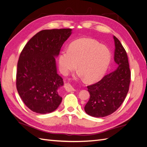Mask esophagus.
Wrapping results in <instances>:
<instances>
[{
    "instance_id": "34e87169",
    "label": "esophagus",
    "mask_w": 147,
    "mask_h": 147,
    "mask_svg": "<svg viewBox=\"0 0 147 147\" xmlns=\"http://www.w3.org/2000/svg\"><path fill=\"white\" fill-rule=\"evenodd\" d=\"M64 88L65 89V90L67 91H75V90L74 88L69 83L65 84V86H64Z\"/></svg>"
}]
</instances>
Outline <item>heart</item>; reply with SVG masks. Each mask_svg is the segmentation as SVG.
I'll return each mask as SVG.
<instances>
[{"instance_id":"1","label":"heart","mask_w":147,"mask_h":147,"mask_svg":"<svg viewBox=\"0 0 147 147\" xmlns=\"http://www.w3.org/2000/svg\"><path fill=\"white\" fill-rule=\"evenodd\" d=\"M111 53L105 45L95 40L82 38L70 44L68 50H64L59 56L61 72L67 74L77 67L86 80H97L107 69Z\"/></svg>"}]
</instances>
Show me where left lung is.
<instances>
[{
	"instance_id": "left-lung-1",
	"label": "left lung",
	"mask_w": 147,
	"mask_h": 147,
	"mask_svg": "<svg viewBox=\"0 0 147 147\" xmlns=\"http://www.w3.org/2000/svg\"><path fill=\"white\" fill-rule=\"evenodd\" d=\"M113 38L114 59L118 67L98 82L87 86L90 98L84 111L94 117H104L115 112L122 104L129 88L131 71L127 53L119 40L115 36Z\"/></svg>"
}]
</instances>
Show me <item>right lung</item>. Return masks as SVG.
I'll list each match as a JSON object with an SVG mask.
<instances>
[{"label": "right lung", "instance_id": "1", "mask_svg": "<svg viewBox=\"0 0 147 147\" xmlns=\"http://www.w3.org/2000/svg\"><path fill=\"white\" fill-rule=\"evenodd\" d=\"M71 31V29L40 31L20 53L16 89L24 104L35 113H51L62 101L57 89L63 85V80L57 74L55 56L59 55Z\"/></svg>", "mask_w": 147, "mask_h": 147}]
</instances>
